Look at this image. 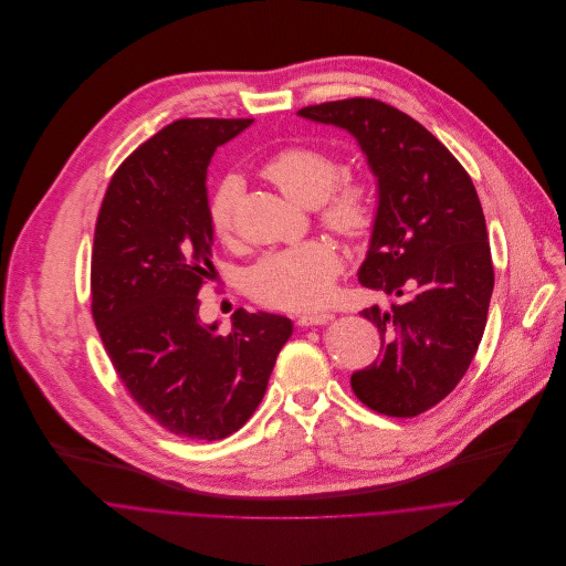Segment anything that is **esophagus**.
Returning <instances> with one entry per match:
<instances>
[{"mask_svg": "<svg viewBox=\"0 0 566 566\" xmlns=\"http://www.w3.org/2000/svg\"><path fill=\"white\" fill-rule=\"evenodd\" d=\"M298 325H323L327 321H332L329 312H303L298 314Z\"/></svg>", "mask_w": 566, "mask_h": 566, "instance_id": "obj_1", "label": "esophagus"}]
</instances>
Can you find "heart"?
Wrapping results in <instances>:
<instances>
[{"mask_svg": "<svg viewBox=\"0 0 566 566\" xmlns=\"http://www.w3.org/2000/svg\"><path fill=\"white\" fill-rule=\"evenodd\" d=\"M342 160L316 145H287L263 167V174L292 202L321 207L325 228L338 237L364 239L375 224V198L366 178L342 177ZM243 182L239 176L222 178L209 202V228L216 239H230ZM342 256L327 241H305L265 254L248 274L250 294L274 307H303L327 296Z\"/></svg>", "mask_w": 566, "mask_h": 566, "instance_id": "b5f03b06", "label": "heart"}]
</instances>
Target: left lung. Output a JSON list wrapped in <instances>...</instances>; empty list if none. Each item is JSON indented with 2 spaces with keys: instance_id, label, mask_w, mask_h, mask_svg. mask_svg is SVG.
Here are the masks:
<instances>
[{
  "instance_id": "8db88e82",
  "label": "left lung",
  "mask_w": 566,
  "mask_h": 566,
  "mask_svg": "<svg viewBox=\"0 0 566 566\" xmlns=\"http://www.w3.org/2000/svg\"><path fill=\"white\" fill-rule=\"evenodd\" d=\"M298 116L353 134L377 178L359 283L399 301L361 312L381 350L350 386L375 412L417 417L453 392L486 327L495 274L475 185L426 127L386 102L336 99Z\"/></svg>"
}]
</instances>
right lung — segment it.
Returning a JSON list of instances; mask_svg holds the SVG:
<instances>
[{
	"label": "right lung",
	"mask_w": 566,
	"mask_h": 566,
	"mask_svg": "<svg viewBox=\"0 0 566 566\" xmlns=\"http://www.w3.org/2000/svg\"><path fill=\"white\" fill-rule=\"evenodd\" d=\"M254 120L185 118L113 174L91 254V312L134 401L165 430L200 441L237 432L259 408L292 334L287 316L234 312L232 332L198 316L211 263L207 167Z\"/></svg>",
	"instance_id": "add662e5"
}]
</instances>
